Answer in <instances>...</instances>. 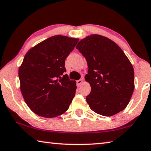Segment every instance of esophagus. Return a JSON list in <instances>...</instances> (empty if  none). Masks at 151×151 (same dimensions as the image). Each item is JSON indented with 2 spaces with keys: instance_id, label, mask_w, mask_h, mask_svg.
I'll list each match as a JSON object with an SVG mask.
<instances>
[{
  "instance_id": "obj_1",
  "label": "esophagus",
  "mask_w": 151,
  "mask_h": 151,
  "mask_svg": "<svg viewBox=\"0 0 151 151\" xmlns=\"http://www.w3.org/2000/svg\"><path fill=\"white\" fill-rule=\"evenodd\" d=\"M82 83H83V80L82 79H79V80L76 81V85H77L78 87H80Z\"/></svg>"
}]
</instances>
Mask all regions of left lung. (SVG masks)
<instances>
[{
  "label": "left lung",
  "instance_id": "8db88e82",
  "mask_svg": "<svg viewBox=\"0 0 151 151\" xmlns=\"http://www.w3.org/2000/svg\"><path fill=\"white\" fill-rule=\"evenodd\" d=\"M76 48L87 63L85 78L91 90L86 100L90 108L104 116L124 110L134 89V73L123 50L109 38L97 34L81 40Z\"/></svg>",
  "mask_w": 151,
  "mask_h": 151
}]
</instances>
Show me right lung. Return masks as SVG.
Masks as SVG:
<instances>
[{"mask_svg": "<svg viewBox=\"0 0 151 151\" xmlns=\"http://www.w3.org/2000/svg\"><path fill=\"white\" fill-rule=\"evenodd\" d=\"M78 42L63 35L50 37L31 48L19 68L20 89L33 112L44 118L60 116L75 95L76 81L65 75V60Z\"/></svg>", "mask_w": 151, "mask_h": 151, "instance_id": "right-lung-1", "label": "right lung"}]
</instances>
